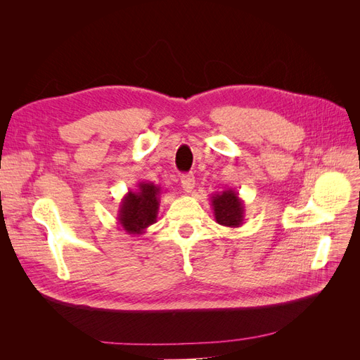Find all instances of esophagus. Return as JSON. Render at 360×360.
Wrapping results in <instances>:
<instances>
[{"label": "esophagus", "instance_id": "34e87169", "mask_svg": "<svg viewBox=\"0 0 360 360\" xmlns=\"http://www.w3.org/2000/svg\"><path fill=\"white\" fill-rule=\"evenodd\" d=\"M180 181H181V188H183L184 192L191 193V192L193 191V188H195V177H193V174H183Z\"/></svg>", "mask_w": 360, "mask_h": 360}]
</instances>
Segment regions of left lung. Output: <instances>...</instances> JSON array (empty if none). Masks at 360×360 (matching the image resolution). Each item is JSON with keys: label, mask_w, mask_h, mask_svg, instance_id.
I'll return each instance as SVG.
<instances>
[{"label": "left lung", "mask_w": 360, "mask_h": 360, "mask_svg": "<svg viewBox=\"0 0 360 360\" xmlns=\"http://www.w3.org/2000/svg\"><path fill=\"white\" fill-rule=\"evenodd\" d=\"M214 219L219 225L238 228L245 224V202L234 189L214 192L210 197Z\"/></svg>", "instance_id": "1"}]
</instances>
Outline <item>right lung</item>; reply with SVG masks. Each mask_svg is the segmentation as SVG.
Segmentation results:
<instances>
[{
    "label": "right lung",
    "mask_w": 360,
    "mask_h": 360,
    "mask_svg": "<svg viewBox=\"0 0 360 360\" xmlns=\"http://www.w3.org/2000/svg\"><path fill=\"white\" fill-rule=\"evenodd\" d=\"M162 188L151 181H139L135 191H129L118 207L117 219L127 234L146 233L158 219Z\"/></svg>",
    "instance_id": "add662e5"
}]
</instances>
